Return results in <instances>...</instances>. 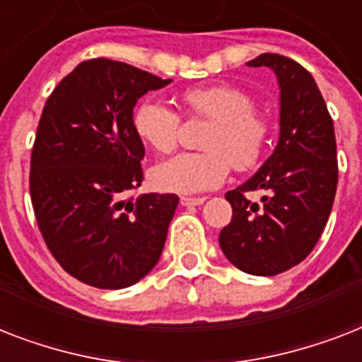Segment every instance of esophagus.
Returning <instances> with one entry per match:
<instances>
[{
    "instance_id": "obj_1",
    "label": "esophagus",
    "mask_w": 362,
    "mask_h": 362,
    "mask_svg": "<svg viewBox=\"0 0 362 362\" xmlns=\"http://www.w3.org/2000/svg\"><path fill=\"white\" fill-rule=\"evenodd\" d=\"M206 201V197H180L182 206H199Z\"/></svg>"
}]
</instances>
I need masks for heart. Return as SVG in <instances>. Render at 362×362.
Instances as JSON below:
<instances>
[{
	"mask_svg": "<svg viewBox=\"0 0 362 362\" xmlns=\"http://www.w3.org/2000/svg\"><path fill=\"white\" fill-rule=\"evenodd\" d=\"M189 116L209 118L203 152H184L152 169L153 186L173 193H199L221 186L231 167L253 169L269 144V118L253 107L250 93L235 84H210L184 90ZM136 136L159 153L173 152L180 135V115L159 99L148 98L131 116Z\"/></svg>",
	"mask_w": 362,
	"mask_h": 362,
	"instance_id": "heart-1",
	"label": "heart"
}]
</instances>
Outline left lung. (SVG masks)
Returning <instances> with one entry per match:
<instances>
[{
  "instance_id": "left-lung-1",
  "label": "left lung",
  "mask_w": 362,
  "mask_h": 362,
  "mask_svg": "<svg viewBox=\"0 0 362 362\" xmlns=\"http://www.w3.org/2000/svg\"><path fill=\"white\" fill-rule=\"evenodd\" d=\"M247 65L278 76L280 136L261 169L226 193L233 218L220 246L242 272L276 276L308 257L325 229L338 184L337 139L325 99L303 65L280 54H261ZM247 191L264 197L250 202Z\"/></svg>"
}]
</instances>
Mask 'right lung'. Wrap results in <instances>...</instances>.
Segmentation results:
<instances>
[{
    "label": "right lung",
    "instance_id": "obj_1",
    "mask_svg": "<svg viewBox=\"0 0 362 362\" xmlns=\"http://www.w3.org/2000/svg\"><path fill=\"white\" fill-rule=\"evenodd\" d=\"M169 82L95 58L76 65L45 103L31 152V204L54 259L88 286L129 287L161 257L178 197H129L144 180V144L131 116L144 93Z\"/></svg>",
    "mask_w": 362,
    "mask_h": 362
}]
</instances>
